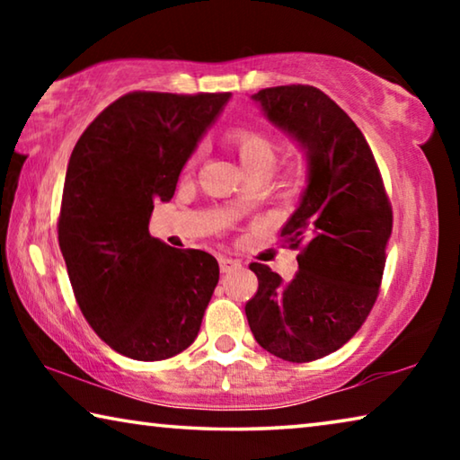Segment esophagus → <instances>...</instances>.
Returning a JSON list of instances; mask_svg holds the SVG:
<instances>
[{
    "instance_id": "obj_1",
    "label": "esophagus",
    "mask_w": 460,
    "mask_h": 460,
    "mask_svg": "<svg viewBox=\"0 0 460 460\" xmlns=\"http://www.w3.org/2000/svg\"><path fill=\"white\" fill-rule=\"evenodd\" d=\"M241 263L233 258H221L219 260V268H221V274H231L233 270H237Z\"/></svg>"
}]
</instances>
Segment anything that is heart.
I'll list each match as a JSON object with an SVG mask.
<instances>
[{
    "label": "heart",
    "mask_w": 460,
    "mask_h": 460,
    "mask_svg": "<svg viewBox=\"0 0 460 460\" xmlns=\"http://www.w3.org/2000/svg\"><path fill=\"white\" fill-rule=\"evenodd\" d=\"M229 144L233 150H235V155L241 168H243V172H252V170L266 172V170L271 166V162H274L276 146L260 129H252V128L233 129L229 134Z\"/></svg>",
    "instance_id": "b5f03b06"
}]
</instances>
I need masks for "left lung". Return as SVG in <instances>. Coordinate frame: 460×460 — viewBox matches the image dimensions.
Here are the masks:
<instances>
[{
  "mask_svg": "<svg viewBox=\"0 0 460 460\" xmlns=\"http://www.w3.org/2000/svg\"><path fill=\"white\" fill-rule=\"evenodd\" d=\"M266 118L306 155V189L282 227L302 247L298 271L284 282L263 263L249 270L258 292L245 305L255 341L284 361L334 353L376 305L392 235V207L369 144L353 119L310 84L252 95Z\"/></svg>",
  "mask_w": 460,
  "mask_h": 460,
  "instance_id": "8db88e82",
  "label": "left lung"
}]
</instances>
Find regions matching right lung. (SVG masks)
Wrapping results in <instances>:
<instances>
[{
	"label": "right lung",
	"instance_id": "1",
	"mask_svg": "<svg viewBox=\"0 0 460 460\" xmlns=\"http://www.w3.org/2000/svg\"><path fill=\"white\" fill-rule=\"evenodd\" d=\"M229 97L128 93L83 131L68 160L62 258L91 329L129 359L162 361L190 347L219 282L211 253L170 247L147 225Z\"/></svg>",
	"mask_w": 460,
	"mask_h": 460
}]
</instances>
